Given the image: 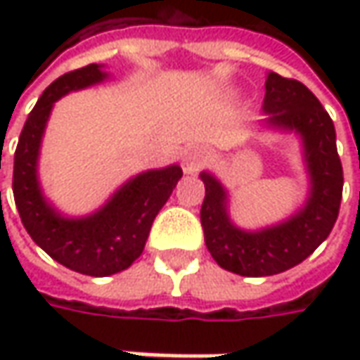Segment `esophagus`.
Masks as SVG:
<instances>
[{
	"label": "esophagus",
	"instance_id": "obj_1",
	"mask_svg": "<svg viewBox=\"0 0 360 360\" xmlns=\"http://www.w3.org/2000/svg\"><path fill=\"white\" fill-rule=\"evenodd\" d=\"M204 162H206V156H204L200 148H190V150H186L184 158H182V168H184L186 174H196L200 172Z\"/></svg>",
	"mask_w": 360,
	"mask_h": 360
}]
</instances>
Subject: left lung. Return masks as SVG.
Listing matches in <instances>:
<instances>
[{"label":"left lung","mask_w":360,"mask_h":360,"mask_svg":"<svg viewBox=\"0 0 360 360\" xmlns=\"http://www.w3.org/2000/svg\"><path fill=\"white\" fill-rule=\"evenodd\" d=\"M262 112L270 128L302 136L311 174V196L302 210L270 229L240 230L226 212V190L212 174L202 172L206 196L200 222L206 248L224 270L240 276H270L300 264L330 234L342 198V166L335 124L304 84L270 72Z\"/></svg>","instance_id":"8db88e82"}]
</instances>
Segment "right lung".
<instances>
[{"label":"right lung","instance_id":"add662e5","mask_svg":"<svg viewBox=\"0 0 360 360\" xmlns=\"http://www.w3.org/2000/svg\"><path fill=\"white\" fill-rule=\"evenodd\" d=\"M105 77L102 65L90 63L49 84L23 124L13 158V198L27 234L65 269L88 276L122 272L142 255L154 218L182 178L176 164L138 174L86 218H63L46 202L37 182V156L53 102Z\"/></svg>","mask_w":360,"mask_h":360}]
</instances>
